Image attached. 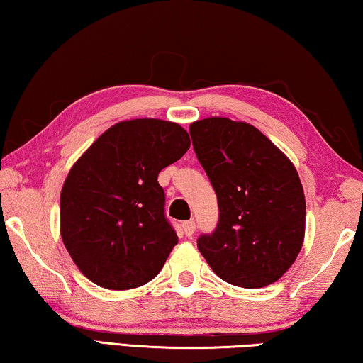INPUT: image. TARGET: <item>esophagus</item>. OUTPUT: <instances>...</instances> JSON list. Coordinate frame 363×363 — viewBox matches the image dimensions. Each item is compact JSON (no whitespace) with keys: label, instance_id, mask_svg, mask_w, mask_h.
<instances>
[{"label":"esophagus","instance_id":"obj_1","mask_svg":"<svg viewBox=\"0 0 363 363\" xmlns=\"http://www.w3.org/2000/svg\"><path fill=\"white\" fill-rule=\"evenodd\" d=\"M182 228H183V233H185L186 237H191L194 230H196V224H194V220H186L182 224Z\"/></svg>","mask_w":363,"mask_h":363}]
</instances>
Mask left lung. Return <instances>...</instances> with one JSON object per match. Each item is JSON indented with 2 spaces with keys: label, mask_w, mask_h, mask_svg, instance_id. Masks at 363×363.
I'll return each mask as SVG.
<instances>
[{
  "label": "left lung",
  "mask_w": 363,
  "mask_h": 363,
  "mask_svg": "<svg viewBox=\"0 0 363 363\" xmlns=\"http://www.w3.org/2000/svg\"><path fill=\"white\" fill-rule=\"evenodd\" d=\"M193 149L213 185L219 220L198 237L217 276L237 287L276 282L305 235V194L295 167L255 126L204 118L189 126Z\"/></svg>",
  "instance_id": "1"
}]
</instances>
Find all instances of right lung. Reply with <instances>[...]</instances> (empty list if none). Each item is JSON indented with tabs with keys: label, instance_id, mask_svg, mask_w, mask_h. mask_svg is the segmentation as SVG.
Wrapping results in <instances>:
<instances>
[{
	"label": "right lung",
	"instance_id": "obj_1",
	"mask_svg": "<svg viewBox=\"0 0 363 363\" xmlns=\"http://www.w3.org/2000/svg\"><path fill=\"white\" fill-rule=\"evenodd\" d=\"M189 149L172 121H120L72 165L60 196L61 238L89 281L111 291L144 286L178 243L159 172Z\"/></svg>",
	"mask_w": 363,
	"mask_h": 363
}]
</instances>
